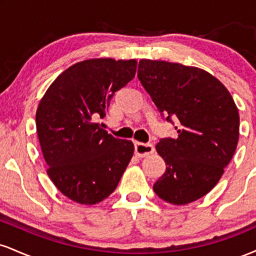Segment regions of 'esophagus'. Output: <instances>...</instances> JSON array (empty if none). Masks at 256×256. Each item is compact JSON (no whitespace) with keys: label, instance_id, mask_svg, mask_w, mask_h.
Returning <instances> with one entry per match:
<instances>
[{"label":"esophagus","instance_id":"obj_1","mask_svg":"<svg viewBox=\"0 0 256 256\" xmlns=\"http://www.w3.org/2000/svg\"><path fill=\"white\" fill-rule=\"evenodd\" d=\"M155 152L154 146L152 143L134 142V152L138 158H146Z\"/></svg>","mask_w":256,"mask_h":256}]
</instances>
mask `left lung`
Listing matches in <instances>:
<instances>
[{"instance_id": "left-lung-1", "label": "left lung", "mask_w": 256, "mask_h": 256, "mask_svg": "<svg viewBox=\"0 0 256 256\" xmlns=\"http://www.w3.org/2000/svg\"><path fill=\"white\" fill-rule=\"evenodd\" d=\"M138 79L178 136L162 138L156 152L166 171L154 192L172 204L201 198L216 186L237 148L240 114L222 83L198 67L167 61L138 64Z\"/></svg>"}]
</instances>
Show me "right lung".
<instances>
[{"instance_id": "1", "label": "right lung", "mask_w": 256, "mask_h": 256, "mask_svg": "<svg viewBox=\"0 0 256 256\" xmlns=\"http://www.w3.org/2000/svg\"><path fill=\"white\" fill-rule=\"evenodd\" d=\"M136 60L90 58L52 82L38 104L36 128L49 178L66 198L95 204L118 186L134 155L131 140L101 128L114 92L136 74Z\"/></svg>"}]
</instances>
